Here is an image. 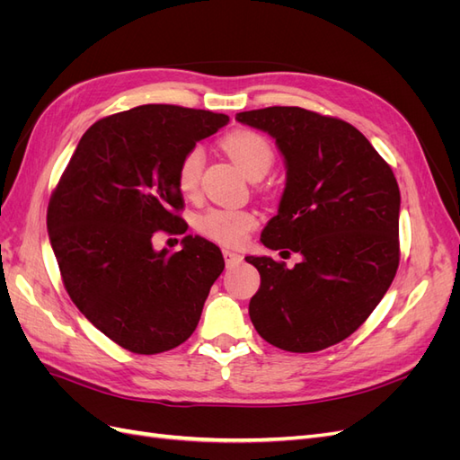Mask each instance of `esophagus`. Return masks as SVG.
<instances>
[{
  "label": "esophagus",
  "mask_w": 460,
  "mask_h": 460,
  "mask_svg": "<svg viewBox=\"0 0 460 460\" xmlns=\"http://www.w3.org/2000/svg\"><path fill=\"white\" fill-rule=\"evenodd\" d=\"M222 257H225L226 267H234V264L242 262V259H243L240 253H234V252H230V249H225V252H222Z\"/></svg>",
  "instance_id": "34e87169"
}]
</instances>
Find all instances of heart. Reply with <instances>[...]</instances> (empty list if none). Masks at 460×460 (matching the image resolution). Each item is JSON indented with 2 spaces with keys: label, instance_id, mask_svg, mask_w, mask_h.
Listing matches in <instances>:
<instances>
[{
  "label": "heart",
  "instance_id": "b5f03b06",
  "mask_svg": "<svg viewBox=\"0 0 460 460\" xmlns=\"http://www.w3.org/2000/svg\"><path fill=\"white\" fill-rule=\"evenodd\" d=\"M222 149L249 178L267 174L274 161L270 142L255 130H234L222 137ZM205 155L201 146H191L182 153L176 166V186L186 198L198 196ZM257 225V217L245 208L213 207L198 218V230L205 238L222 245H240Z\"/></svg>",
  "mask_w": 460,
  "mask_h": 460
}]
</instances>
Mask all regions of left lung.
<instances>
[{"instance_id": "8db88e82", "label": "left lung", "mask_w": 460, "mask_h": 460, "mask_svg": "<svg viewBox=\"0 0 460 460\" xmlns=\"http://www.w3.org/2000/svg\"><path fill=\"white\" fill-rule=\"evenodd\" d=\"M276 137L288 166L269 249L303 259L294 269L245 257L261 274L249 301L259 336L278 349L314 353L349 338L392 286L399 267V186L353 124L301 107L238 113Z\"/></svg>"}]
</instances>
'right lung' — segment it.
<instances>
[{
	"label": "right lung",
	"mask_w": 460,
	"mask_h": 460,
	"mask_svg": "<svg viewBox=\"0 0 460 460\" xmlns=\"http://www.w3.org/2000/svg\"><path fill=\"white\" fill-rule=\"evenodd\" d=\"M228 115L140 105L86 130L48 205V232L66 294L109 340L137 355L163 353L196 330L208 289L225 270L199 235L155 252L157 232L184 234L176 166Z\"/></svg>",
	"instance_id": "right-lung-1"
}]
</instances>
